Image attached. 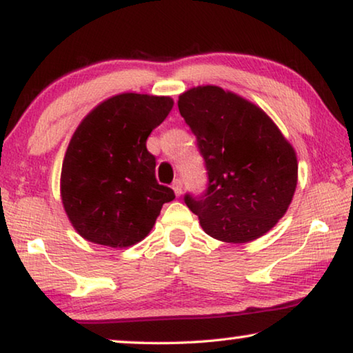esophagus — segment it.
<instances>
[{"instance_id": "1", "label": "esophagus", "mask_w": 353, "mask_h": 353, "mask_svg": "<svg viewBox=\"0 0 353 353\" xmlns=\"http://www.w3.org/2000/svg\"><path fill=\"white\" fill-rule=\"evenodd\" d=\"M181 188H183V181L180 180V178H176V180L172 184V189H173V192H175L176 197H180L181 195V190H183Z\"/></svg>"}]
</instances>
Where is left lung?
I'll use <instances>...</instances> for the list:
<instances>
[{"label":"left lung","instance_id":"obj_1","mask_svg":"<svg viewBox=\"0 0 353 353\" xmlns=\"http://www.w3.org/2000/svg\"><path fill=\"white\" fill-rule=\"evenodd\" d=\"M178 109L197 137L206 190L184 203L211 238L248 242L285 216L297 186V156L268 114L217 85L180 95Z\"/></svg>","mask_w":353,"mask_h":353}]
</instances>
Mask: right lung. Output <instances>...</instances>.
<instances>
[{
	"instance_id": "add662e5",
	"label": "right lung",
	"mask_w": 353,
	"mask_h": 353,
	"mask_svg": "<svg viewBox=\"0 0 353 353\" xmlns=\"http://www.w3.org/2000/svg\"><path fill=\"white\" fill-rule=\"evenodd\" d=\"M173 106L170 97L120 94L85 115L61 173V197L84 239L122 248L150 233L161 208L175 199L156 181L147 139Z\"/></svg>"
}]
</instances>
